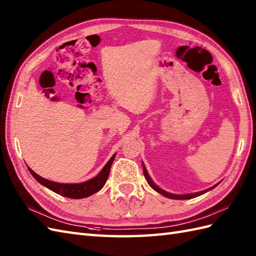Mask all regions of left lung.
<instances>
[{
  "mask_svg": "<svg viewBox=\"0 0 256 256\" xmlns=\"http://www.w3.org/2000/svg\"><path fill=\"white\" fill-rule=\"evenodd\" d=\"M142 170H144V176H145V179H146V181L148 182V184H150V186H152L154 190H155V191H157L158 193L162 194L164 196H166V198H172V200H190V198H198V196H200V195H202V194H204V193H206V192L210 191V190H212L214 188H216V186H218V184H216V186H212V188H206V190H204V191H200V192H198V193H191V194H182V195L172 194V193H168V192H166L164 190L160 188L158 186H156V184L152 182V180L150 179V174H148V172H147V170H146V167H145V166H144V164H142Z\"/></svg>",
  "mask_w": 256,
  "mask_h": 256,
  "instance_id": "obj_1",
  "label": "left lung"
}]
</instances>
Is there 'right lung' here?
Listing matches in <instances>:
<instances>
[{
    "instance_id": "1",
    "label": "right lung",
    "mask_w": 256,
    "mask_h": 256,
    "mask_svg": "<svg viewBox=\"0 0 256 256\" xmlns=\"http://www.w3.org/2000/svg\"><path fill=\"white\" fill-rule=\"evenodd\" d=\"M116 157V154L110 158L108 162L106 164L104 167L102 168L99 174L92 178V179L88 180L82 183H58L53 182L50 180H46L44 178L38 176L36 172H34L30 168H28L29 172L32 174V176L37 180L40 184H42L44 186L48 188L51 191H53L56 194H60L65 198H85L88 196L92 195L94 193H97L100 191L101 188H104L106 180H108V176L110 174V168L114 162Z\"/></svg>"
}]
</instances>
